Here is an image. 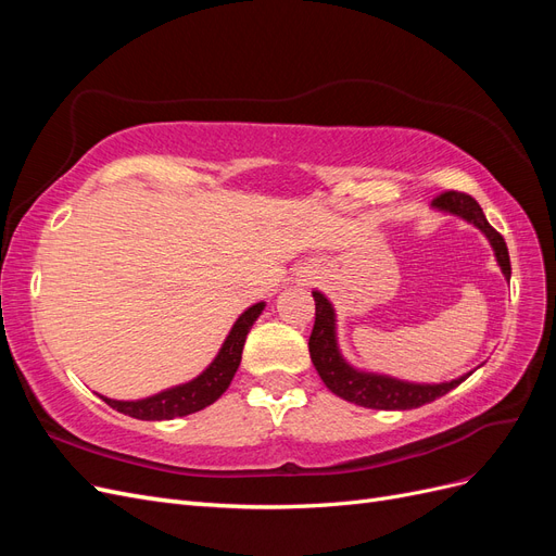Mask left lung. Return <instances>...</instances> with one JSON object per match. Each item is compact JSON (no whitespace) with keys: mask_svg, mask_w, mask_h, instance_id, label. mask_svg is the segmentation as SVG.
<instances>
[{"mask_svg":"<svg viewBox=\"0 0 556 556\" xmlns=\"http://www.w3.org/2000/svg\"><path fill=\"white\" fill-rule=\"evenodd\" d=\"M431 206L441 213L457 215L468 225L478 227L494 250L501 274L506 276V280H510L508 245L503 241L501 233L486 223V217L473 197L464 192H445L441 197H435L431 201ZM313 299H315V325L308 341L311 359L319 378H323V382L336 396H341L350 403H357V406H364V408L410 410L447 394L450 390H454V387L462 384L470 374H473L470 371L447 382H410V380H399L394 376L364 371V368L352 366L341 355L339 336H336V311L331 306V301L317 290L313 292Z\"/></svg>","mask_w":556,"mask_h":556,"instance_id":"8db88e82","label":"left lung"}]
</instances>
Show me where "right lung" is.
Segmentation results:
<instances>
[{"label":"right lung","mask_w":556,"mask_h":556,"mask_svg":"<svg viewBox=\"0 0 556 556\" xmlns=\"http://www.w3.org/2000/svg\"><path fill=\"white\" fill-rule=\"evenodd\" d=\"M264 306H266L264 301H260V304H252L239 315L231 331L227 333L220 352H217L215 359L197 378L169 387V390H162L146 399L117 401V399H106L102 394L99 396H102L117 413H125L137 419H174V417L192 415L201 408L211 406L213 401H217L227 392V387L241 364V352L248 339V331L252 329V325H255V319L262 315Z\"/></svg>","instance_id":"1"}]
</instances>
